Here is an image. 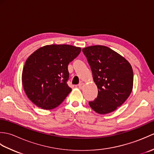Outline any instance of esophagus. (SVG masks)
I'll use <instances>...</instances> for the list:
<instances>
[{
	"mask_svg": "<svg viewBox=\"0 0 154 154\" xmlns=\"http://www.w3.org/2000/svg\"><path fill=\"white\" fill-rule=\"evenodd\" d=\"M84 86H85V83H79V85H78V87H79V89H83V88L84 87Z\"/></svg>",
	"mask_w": 154,
	"mask_h": 154,
	"instance_id": "1",
	"label": "esophagus"
}]
</instances>
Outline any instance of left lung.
<instances>
[{
	"label": "left lung",
	"mask_w": 154,
	"mask_h": 154,
	"mask_svg": "<svg viewBox=\"0 0 154 154\" xmlns=\"http://www.w3.org/2000/svg\"><path fill=\"white\" fill-rule=\"evenodd\" d=\"M83 52L98 88L97 99L89 102V106L98 114L112 112L131 94L134 81L131 65L122 55L104 45L84 48Z\"/></svg>",
	"instance_id": "1"
}]
</instances>
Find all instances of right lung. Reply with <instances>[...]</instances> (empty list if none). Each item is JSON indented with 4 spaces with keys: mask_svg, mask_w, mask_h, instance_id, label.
Returning <instances> with one entry per match:
<instances>
[{
    "mask_svg": "<svg viewBox=\"0 0 154 154\" xmlns=\"http://www.w3.org/2000/svg\"><path fill=\"white\" fill-rule=\"evenodd\" d=\"M79 47L52 44L41 47L26 61L22 81L25 93L37 106L51 110L71 91L67 81L68 65L80 54Z\"/></svg>",
    "mask_w": 154,
    "mask_h": 154,
    "instance_id": "right-lung-1",
    "label": "right lung"
}]
</instances>
